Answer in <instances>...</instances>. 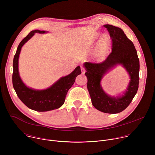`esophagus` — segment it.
I'll use <instances>...</instances> for the list:
<instances>
[{
  "mask_svg": "<svg viewBox=\"0 0 155 155\" xmlns=\"http://www.w3.org/2000/svg\"><path fill=\"white\" fill-rule=\"evenodd\" d=\"M81 73H82V74H84V73H85V69H84V68L83 67V66H81Z\"/></svg>",
  "mask_w": 155,
  "mask_h": 155,
  "instance_id": "34e87169",
  "label": "esophagus"
}]
</instances>
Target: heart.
I'll use <instances>...</instances> for the list:
<instances>
[{
	"mask_svg": "<svg viewBox=\"0 0 155 155\" xmlns=\"http://www.w3.org/2000/svg\"><path fill=\"white\" fill-rule=\"evenodd\" d=\"M101 34L98 33L96 35V39L99 38ZM110 47V40L107 36L102 37L97 43L94 51V57L97 61H102L105 59L108 55Z\"/></svg>",
	"mask_w": 155,
	"mask_h": 155,
	"instance_id": "obj_1",
	"label": "heart"
}]
</instances>
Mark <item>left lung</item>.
Listing matches in <instances>:
<instances>
[{
	"label": "left lung",
	"instance_id": "obj_1",
	"mask_svg": "<svg viewBox=\"0 0 155 155\" xmlns=\"http://www.w3.org/2000/svg\"><path fill=\"white\" fill-rule=\"evenodd\" d=\"M112 41V50L101 63L86 62L83 64L87 78V88L93 105L106 114H118L126 109L136 94L139 83V59L135 47L123 31L110 25H104ZM121 64L128 72L130 81L127 90L120 97H110L103 90L100 81L103 75L117 64Z\"/></svg>",
	"mask_w": 155,
	"mask_h": 155
}]
</instances>
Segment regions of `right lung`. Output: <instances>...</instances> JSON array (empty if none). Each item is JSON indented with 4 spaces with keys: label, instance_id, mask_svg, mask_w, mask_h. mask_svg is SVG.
Returning a JSON list of instances; mask_svg holds the SVG:
<instances>
[{
    "label": "right lung",
    "instance_id": "1",
    "mask_svg": "<svg viewBox=\"0 0 155 155\" xmlns=\"http://www.w3.org/2000/svg\"><path fill=\"white\" fill-rule=\"evenodd\" d=\"M45 31L34 30L20 42L13 58L12 75L13 86L19 99L28 108L37 112H47L61 107L64 103L66 94L75 82L77 76L81 74L80 66L69 75L61 77L47 89L34 90L28 87L22 81L18 71V59L21 50L35 33L45 34Z\"/></svg>",
    "mask_w": 155,
    "mask_h": 155
}]
</instances>
